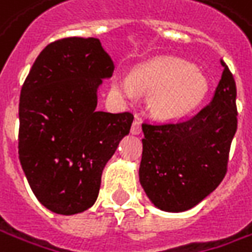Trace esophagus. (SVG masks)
Returning a JSON list of instances; mask_svg holds the SVG:
<instances>
[{
  "instance_id": "obj_1",
  "label": "esophagus",
  "mask_w": 252,
  "mask_h": 252,
  "mask_svg": "<svg viewBox=\"0 0 252 252\" xmlns=\"http://www.w3.org/2000/svg\"><path fill=\"white\" fill-rule=\"evenodd\" d=\"M131 132L135 135H138L142 132V124H141V121H139V120H135L134 123H132V126H131Z\"/></svg>"
}]
</instances>
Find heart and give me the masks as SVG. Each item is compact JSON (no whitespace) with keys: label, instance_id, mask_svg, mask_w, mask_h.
<instances>
[{"label":"heart","instance_id":"obj_1","mask_svg":"<svg viewBox=\"0 0 252 252\" xmlns=\"http://www.w3.org/2000/svg\"><path fill=\"white\" fill-rule=\"evenodd\" d=\"M206 83L192 66L176 58H161L141 66L131 76L117 75L113 91L121 99L132 100L138 91L155 92L152 110L163 118H177L189 113L201 101Z\"/></svg>","mask_w":252,"mask_h":252}]
</instances>
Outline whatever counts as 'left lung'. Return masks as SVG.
Returning <instances> with one entry per match:
<instances>
[{
    "label": "left lung",
    "mask_w": 252,
    "mask_h": 252,
    "mask_svg": "<svg viewBox=\"0 0 252 252\" xmlns=\"http://www.w3.org/2000/svg\"><path fill=\"white\" fill-rule=\"evenodd\" d=\"M221 78L212 101L176 123H143L139 181L155 206L184 212L212 192L227 173L237 131L236 82L220 60Z\"/></svg>",
    "instance_id": "8db88e82"
}]
</instances>
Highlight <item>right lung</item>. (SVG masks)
<instances>
[{"mask_svg":"<svg viewBox=\"0 0 252 252\" xmlns=\"http://www.w3.org/2000/svg\"><path fill=\"white\" fill-rule=\"evenodd\" d=\"M114 63L94 37L44 48L19 100V160L33 194L51 212L75 215L97 199L101 173L129 132L131 113L97 111V88Z\"/></svg>","mask_w":252,"mask_h":252,"instance_id":"add662e5","label":"right lung"}]
</instances>
